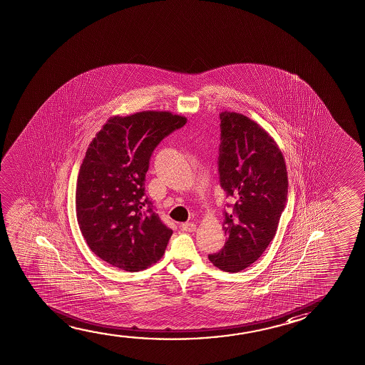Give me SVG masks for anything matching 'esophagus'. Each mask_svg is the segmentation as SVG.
I'll use <instances>...</instances> for the list:
<instances>
[{"label": "esophagus", "mask_w": 365, "mask_h": 365, "mask_svg": "<svg viewBox=\"0 0 365 365\" xmlns=\"http://www.w3.org/2000/svg\"><path fill=\"white\" fill-rule=\"evenodd\" d=\"M196 225H195V223L187 222L182 225V230L185 231V232H195V231H196Z\"/></svg>", "instance_id": "34e87169"}]
</instances>
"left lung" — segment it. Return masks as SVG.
<instances>
[{"label":"left lung","mask_w":365,"mask_h":365,"mask_svg":"<svg viewBox=\"0 0 365 365\" xmlns=\"http://www.w3.org/2000/svg\"><path fill=\"white\" fill-rule=\"evenodd\" d=\"M220 119V182L235 205L223 215L225 246L208 259L218 269L238 272L275 237L289 182L282 152L264 128L235 111H222Z\"/></svg>","instance_id":"8db88e82"}]
</instances>
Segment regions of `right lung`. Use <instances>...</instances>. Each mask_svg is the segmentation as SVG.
Segmentation results:
<instances>
[{
    "mask_svg": "<svg viewBox=\"0 0 365 365\" xmlns=\"http://www.w3.org/2000/svg\"><path fill=\"white\" fill-rule=\"evenodd\" d=\"M185 123L170 111L110 116L90 143L76 180V218L90 250L111 266L135 272L162 259L173 231L144 196V180L154 148Z\"/></svg>",
    "mask_w": 365,
    "mask_h": 365,
    "instance_id": "add662e5",
    "label": "right lung"
}]
</instances>
